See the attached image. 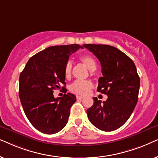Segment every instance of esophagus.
Wrapping results in <instances>:
<instances>
[{"mask_svg":"<svg viewBox=\"0 0 158 158\" xmlns=\"http://www.w3.org/2000/svg\"><path fill=\"white\" fill-rule=\"evenodd\" d=\"M84 97L83 96H76V98L77 99H82Z\"/></svg>","mask_w":158,"mask_h":158,"instance_id":"34e87169","label":"esophagus"}]
</instances>
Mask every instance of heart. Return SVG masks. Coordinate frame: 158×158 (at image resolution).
Here are the masks:
<instances>
[{
  "instance_id": "heart-1",
  "label": "heart",
  "mask_w": 158,
  "mask_h": 158,
  "mask_svg": "<svg viewBox=\"0 0 158 158\" xmlns=\"http://www.w3.org/2000/svg\"><path fill=\"white\" fill-rule=\"evenodd\" d=\"M84 65L87 67L90 71L96 70L97 64L96 60L91 55H83L80 58ZM73 63L70 60H68L65 63L64 68V74L66 78H69L72 73ZM94 87L92 82L90 81H75L70 86V90L72 93L78 95H86L90 90Z\"/></svg>"
}]
</instances>
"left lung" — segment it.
I'll list each match as a JSON object with an SVG mask.
<instances>
[{
    "label": "left lung",
    "mask_w": 158,
    "mask_h": 158,
    "mask_svg": "<svg viewBox=\"0 0 158 158\" xmlns=\"http://www.w3.org/2000/svg\"><path fill=\"white\" fill-rule=\"evenodd\" d=\"M101 62L103 77L98 79L97 90L106 94L107 100L94 98L87 110L93 125L102 131H111L122 126L135 109L138 101L139 77L134 62L116 47L105 44H83Z\"/></svg>",
    "instance_id": "left-lung-1"
}]
</instances>
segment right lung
Listing matches in <instances>:
<instances>
[{
	"mask_svg": "<svg viewBox=\"0 0 158 158\" xmlns=\"http://www.w3.org/2000/svg\"><path fill=\"white\" fill-rule=\"evenodd\" d=\"M81 45L52 46L30 58L19 77V98L24 113L34 127L52 135L65 127L70 108L76 101L74 94L55 98L53 90L66 85L64 68ZM63 88L65 94L67 90Z\"/></svg>",
	"mask_w": 158,
	"mask_h": 158,
	"instance_id": "add662e5",
	"label": "right lung"
}]
</instances>
